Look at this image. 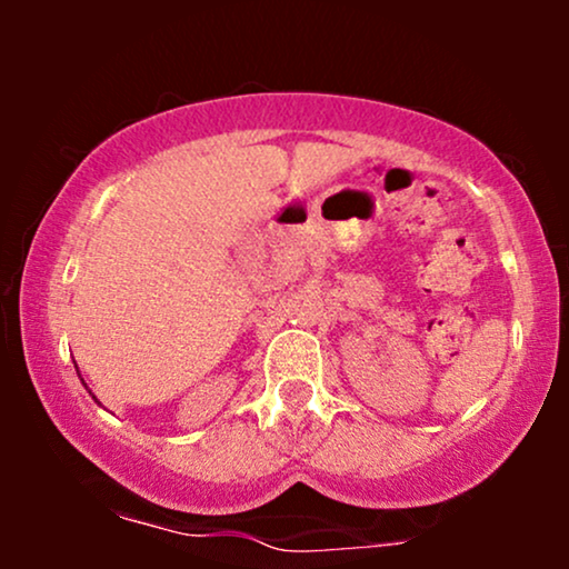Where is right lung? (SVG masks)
<instances>
[{"instance_id": "right-lung-1", "label": "right lung", "mask_w": 569, "mask_h": 569, "mask_svg": "<svg viewBox=\"0 0 569 569\" xmlns=\"http://www.w3.org/2000/svg\"><path fill=\"white\" fill-rule=\"evenodd\" d=\"M84 388H88V386H84ZM92 399H96V396H92ZM96 401H98V399H96Z\"/></svg>"}]
</instances>
